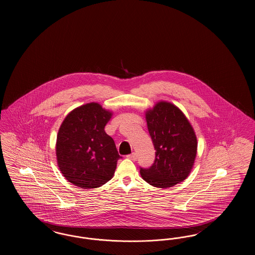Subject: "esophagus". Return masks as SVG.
<instances>
[{
	"label": "esophagus",
	"instance_id": "1",
	"mask_svg": "<svg viewBox=\"0 0 255 255\" xmlns=\"http://www.w3.org/2000/svg\"><path fill=\"white\" fill-rule=\"evenodd\" d=\"M127 158H130V159H132V160H136L137 159V156H136V154L135 153H132V154H130V155H128L127 156Z\"/></svg>",
	"mask_w": 255,
	"mask_h": 255
}]
</instances>
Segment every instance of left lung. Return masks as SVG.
I'll return each mask as SVG.
<instances>
[{"mask_svg":"<svg viewBox=\"0 0 255 255\" xmlns=\"http://www.w3.org/2000/svg\"><path fill=\"white\" fill-rule=\"evenodd\" d=\"M145 120L156 158L150 168H140L141 178L158 188L184 181L197 156L198 142L192 125L181 109L162 100L146 110Z\"/></svg>","mask_w":255,"mask_h":255,"instance_id":"obj_1","label":"left lung"}]
</instances>
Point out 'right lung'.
Masks as SVG:
<instances>
[{
  "label": "right lung",
  "mask_w": 255,
  "mask_h": 255,
  "mask_svg": "<svg viewBox=\"0 0 255 255\" xmlns=\"http://www.w3.org/2000/svg\"><path fill=\"white\" fill-rule=\"evenodd\" d=\"M112 116L113 112L91 102L70 112L61 124L57 164L66 180L80 188H97L114 177L121 156L104 130Z\"/></svg>",
  "instance_id": "1"
}]
</instances>
